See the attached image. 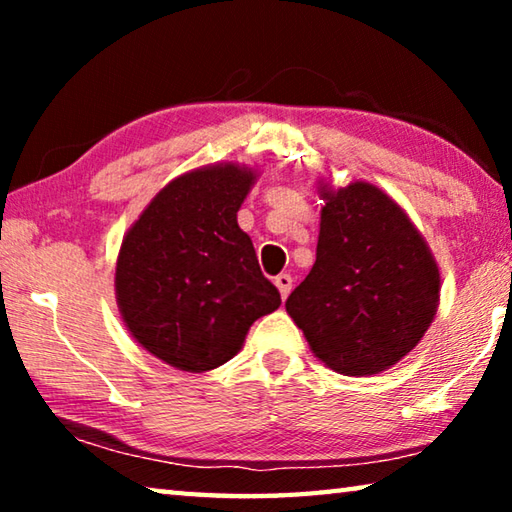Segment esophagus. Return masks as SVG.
Returning <instances> with one entry per match:
<instances>
[{
    "label": "esophagus",
    "instance_id": "esophagus-1",
    "mask_svg": "<svg viewBox=\"0 0 512 512\" xmlns=\"http://www.w3.org/2000/svg\"><path fill=\"white\" fill-rule=\"evenodd\" d=\"M275 287H277V291H280L282 300H287V296L291 293V287H293L291 275H287V273H280V275H277V277H275Z\"/></svg>",
    "mask_w": 512,
    "mask_h": 512
}]
</instances>
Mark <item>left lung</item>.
Returning <instances> with one entry per match:
<instances>
[{
	"instance_id": "obj_1",
	"label": "left lung",
	"mask_w": 512,
	"mask_h": 512,
	"mask_svg": "<svg viewBox=\"0 0 512 512\" xmlns=\"http://www.w3.org/2000/svg\"><path fill=\"white\" fill-rule=\"evenodd\" d=\"M316 262L287 300L311 352L348 377L384 372L422 341L440 302V268L384 189L318 180Z\"/></svg>"
}]
</instances>
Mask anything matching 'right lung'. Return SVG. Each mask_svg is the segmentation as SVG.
Returning a JSON list of instances; mask_svg holds the SVG:
<instances>
[{"label":"right lung","mask_w":512,"mask_h":512,"mask_svg":"<svg viewBox=\"0 0 512 512\" xmlns=\"http://www.w3.org/2000/svg\"><path fill=\"white\" fill-rule=\"evenodd\" d=\"M259 171L205 164L173 178L121 241L115 268L119 314L155 359L185 372L223 366L250 325L280 307L237 212Z\"/></svg>","instance_id":"obj_1"}]
</instances>
